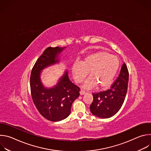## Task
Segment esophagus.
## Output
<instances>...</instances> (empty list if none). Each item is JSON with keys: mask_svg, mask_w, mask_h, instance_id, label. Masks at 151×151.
Segmentation results:
<instances>
[{"mask_svg": "<svg viewBox=\"0 0 151 151\" xmlns=\"http://www.w3.org/2000/svg\"><path fill=\"white\" fill-rule=\"evenodd\" d=\"M79 93H80V94H81V95H83V94H85V93H86V92H85L84 90H81L80 91V92H79Z\"/></svg>", "mask_w": 151, "mask_h": 151, "instance_id": "34e87169", "label": "esophagus"}]
</instances>
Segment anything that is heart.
I'll use <instances>...</instances> for the list:
<instances>
[{
  "instance_id": "heart-1",
  "label": "heart",
  "mask_w": 151,
  "mask_h": 151,
  "mask_svg": "<svg viewBox=\"0 0 151 151\" xmlns=\"http://www.w3.org/2000/svg\"><path fill=\"white\" fill-rule=\"evenodd\" d=\"M120 65L119 58L106 51H100L85 56L81 62L75 61L72 67L75 81L82 82L90 72L89 77L83 84L86 88L98 84L103 88L109 86L115 78Z\"/></svg>"
}]
</instances>
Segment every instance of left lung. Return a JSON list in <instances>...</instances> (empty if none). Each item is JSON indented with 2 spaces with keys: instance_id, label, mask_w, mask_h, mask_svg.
Here are the masks:
<instances>
[{
  "instance_id": "left-lung-1",
  "label": "left lung",
  "mask_w": 151,
  "mask_h": 151,
  "mask_svg": "<svg viewBox=\"0 0 151 151\" xmlns=\"http://www.w3.org/2000/svg\"><path fill=\"white\" fill-rule=\"evenodd\" d=\"M128 77L127 67L124 63L118 78L109 89L93 94V101L90 107L93 115L100 118H109L119 111L126 96Z\"/></svg>"
}]
</instances>
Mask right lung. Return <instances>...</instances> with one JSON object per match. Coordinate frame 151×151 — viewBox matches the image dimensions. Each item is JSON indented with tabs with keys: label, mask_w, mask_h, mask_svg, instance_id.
Returning a JSON list of instances; mask_svg holds the SVG:
<instances>
[{
	"label": "right lung",
	"mask_w": 151,
	"mask_h": 151,
	"mask_svg": "<svg viewBox=\"0 0 151 151\" xmlns=\"http://www.w3.org/2000/svg\"><path fill=\"white\" fill-rule=\"evenodd\" d=\"M65 48H47L35 63L30 76L31 94L36 107L45 118L54 122L68 117L73 102L79 96L80 88L70 81L68 70L53 87H45L41 80L42 70L59 63L60 54Z\"/></svg>",
	"instance_id": "right-lung-1"
}]
</instances>
